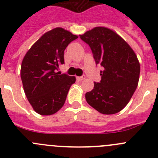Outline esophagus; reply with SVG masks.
<instances>
[{
    "mask_svg": "<svg viewBox=\"0 0 158 158\" xmlns=\"http://www.w3.org/2000/svg\"><path fill=\"white\" fill-rule=\"evenodd\" d=\"M77 79H78V80L82 81V80H83V79H85V76L84 75V76H79V77H77Z\"/></svg>",
    "mask_w": 158,
    "mask_h": 158,
    "instance_id": "obj_1",
    "label": "esophagus"
}]
</instances>
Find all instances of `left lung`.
Returning <instances> with one entry per match:
<instances>
[{
    "label": "left lung",
    "mask_w": 158,
    "mask_h": 158,
    "mask_svg": "<svg viewBox=\"0 0 158 158\" xmlns=\"http://www.w3.org/2000/svg\"><path fill=\"white\" fill-rule=\"evenodd\" d=\"M89 44L100 72V82H94V89L86 92L89 106L104 114L122 111L131 98L138 86L140 63L128 43L112 30L96 27L79 35Z\"/></svg>",
    "instance_id": "1"
}]
</instances>
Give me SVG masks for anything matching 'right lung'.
Wrapping results in <instances>:
<instances>
[{
	"label": "right lung",
	"mask_w": 158,
	"mask_h": 158,
	"mask_svg": "<svg viewBox=\"0 0 158 158\" xmlns=\"http://www.w3.org/2000/svg\"><path fill=\"white\" fill-rule=\"evenodd\" d=\"M78 36L61 27L44 33L27 52L20 67L25 95L36 113L55 114L64 105L75 76L57 73L64 50Z\"/></svg>",
	"instance_id": "1"
}]
</instances>
